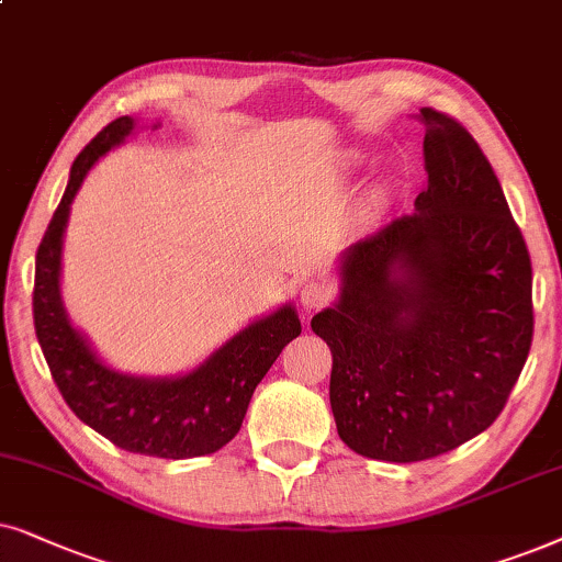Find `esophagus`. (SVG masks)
<instances>
[{"label":"esophagus","mask_w":562,"mask_h":562,"mask_svg":"<svg viewBox=\"0 0 562 562\" xmlns=\"http://www.w3.org/2000/svg\"><path fill=\"white\" fill-rule=\"evenodd\" d=\"M328 301H331V288H328L326 282L311 280L308 285H303V290H301V305H303L305 313L324 308Z\"/></svg>","instance_id":"34e87169"}]
</instances>
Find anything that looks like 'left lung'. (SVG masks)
<instances>
[{
  "instance_id": "8db88e82",
  "label": "left lung",
  "mask_w": 562,
  "mask_h": 562,
  "mask_svg": "<svg viewBox=\"0 0 562 562\" xmlns=\"http://www.w3.org/2000/svg\"><path fill=\"white\" fill-rule=\"evenodd\" d=\"M416 213L339 254V295L311 328L331 349L341 442L418 462L488 429L532 347V261L498 177L458 120L422 108Z\"/></svg>"
}]
</instances>
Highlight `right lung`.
I'll use <instances>...</instances> for the list:
<instances>
[{"mask_svg": "<svg viewBox=\"0 0 562 562\" xmlns=\"http://www.w3.org/2000/svg\"><path fill=\"white\" fill-rule=\"evenodd\" d=\"M140 128L123 115L89 140L35 254V334L64 401L120 450L164 460L218 452L241 429L249 401L280 351L301 334L293 303L267 313L182 375L146 378L115 370L71 324L61 297V254L71 203L89 169ZM151 128H159L154 123Z\"/></svg>", "mask_w": 562, "mask_h": 562, "instance_id": "add662e5", "label": "right lung"}]
</instances>
